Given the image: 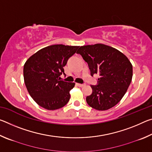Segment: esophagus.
Instances as JSON below:
<instances>
[{"mask_svg": "<svg viewBox=\"0 0 152 152\" xmlns=\"http://www.w3.org/2000/svg\"><path fill=\"white\" fill-rule=\"evenodd\" d=\"M76 85L79 86V87H82V86H85V84H78V83H76Z\"/></svg>", "mask_w": 152, "mask_h": 152, "instance_id": "1", "label": "esophagus"}]
</instances>
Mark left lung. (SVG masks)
I'll list each match as a JSON object with an SVG mask.
<instances>
[{"mask_svg": "<svg viewBox=\"0 0 152 152\" xmlns=\"http://www.w3.org/2000/svg\"><path fill=\"white\" fill-rule=\"evenodd\" d=\"M77 53L87 62L91 74H98L97 85H91L92 94L86 97L90 107L105 110L115 106L124 96L133 76L129 59L117 49L101 43L80 47Z\"/></svg>", "mask_w": 152, "mask_h": 152, "instance_id": "8db88e82", "label": "left lung"}]
</instances>
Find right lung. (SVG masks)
<instances>
[{
	"label": "right lung",
	"instance_id": "obj_1",
	"mask_svg": "<svg viewBox=\"0 0 152 152\" xmlns=\"http://www.w3.org/2000/svg\"><path fill=\"white\" fill-rule=\"evenodd\" d=\"M79 46L61 44L48 46L26 61L23 68L25 86L30 96L40 107L56 110L68 103L75 83L60 80L64 67Z\"/></svg>",
	"mask_w": 152,
	"mask_h": 152
}]
</instances>
